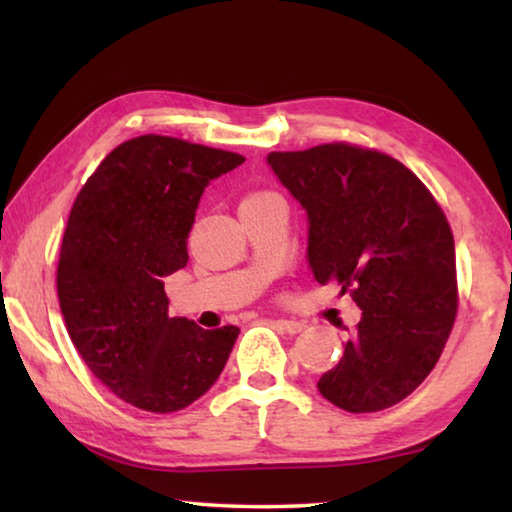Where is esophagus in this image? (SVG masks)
Wrapping results in <instances>:
<instances>
[{
    "label": "esophagus",
    "mask_w": 512,
    "mask_h": 512,
    "mask_svg": "<svg viewBox=\"0 0 512 512\" xmlns=\"http://www.w3.org/2000/svg\"><path fill=\"white\" fill-rule=\"evenodd\" d=\"M280 332H287V334H298L305 329V323H298V320H275L273 323Z\"/></svg>",
    "instance_id": "34e87169"
}]
</instances>
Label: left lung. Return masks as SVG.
I'll return each mask as SVG.
<instances>
[{"label": "left lung", "instance_id": "left-lung-1", "mask_svg": "<svg viewBox=\"0 0 512 512\" xmlns=\"http://www.w3.org/2000/svg\"><path fill=\"white\" fill-rule=\"evenodd\" d=\"M307 214V262L361 309L343 357L318 381L343 411L372 413L411 395L443 354L456 318L454 237L413 171L350 144L268 153Z\"/></svg>", "mask_w": 512, "mask_h": 512}]
</instances>
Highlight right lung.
<instances>
[{
	"mask_svg": "<svg viewBox=\"0 0 512 512\" xmlns=\"http://www.w3.org/2000/svg\"><path fill=\"white\" fill-rule=\"evenodd\" d=\"M244 155L142 135L94 169L69 214L58 300L74 348L121 400L180 411L214 386L239 327L169 316L164 277L187 266V237L210 180Z\"/></svg>",
	"mask_w": 512,
	"mask_h": 512,
	"instance_id": "obj_1",
	"label": "right lung"
}]
</instances>
